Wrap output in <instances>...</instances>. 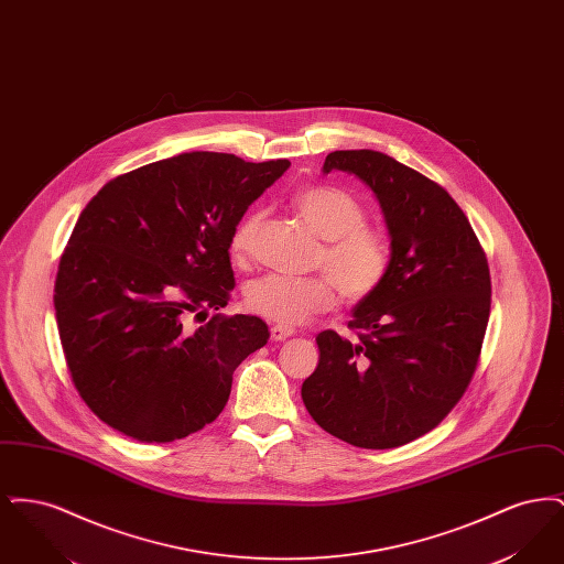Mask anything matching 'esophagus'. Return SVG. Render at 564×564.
Returning <instances> with one entry per match:
<instances>
[{
  "label": "esophagus",
  "instance_id": "34e87169",
  "mask_svg": "<svg viewBox=\"0 0 564 564\" xmlns=\"http://www.w3.org/2000/svg\"><path fill=\"white\" fill-rule=\"evenodd\" d=\"M270 336L274 343H281V340H288L294 336V329L292 327H285V325H272L270 327Z\"/></svg>",
  "mask_w": 564,
  "mask_h": 564
}]
</instances>
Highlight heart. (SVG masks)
Instances as JSON below:
<instances>
[{"label":"heart","mask_w":564,"mask_h":564,"mask_svg":"<svg viewBox=\"0 0 564 564\" xmlns=\"http://www.w3.org/2000/svg\"><path fill=\"white\" fill-rule=\"evenodd\" d=\"M297 217L322 239L315 267L325 274H264L245 288V306L269 322L294 327L329 311L338 292L349 304L378 294L393 267L389 237L366 224L364 205L347 189L311 186L292 200ZM264 214L251 212L232 228L230 253L237 262L251 260Z\"/></svg>","instance_id":"obj_1"}]
</instances>
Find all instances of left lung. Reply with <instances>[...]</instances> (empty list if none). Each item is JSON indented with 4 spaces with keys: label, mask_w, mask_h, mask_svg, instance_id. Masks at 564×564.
<instances>
[{
    "label": "left lung",
    "mask_w": 564,
    "mask_h": 564,
    "mask_svg": "<svg viewBox=\"0 0 564 564\" xmlns=\"http://www.w3.org/2000/svg\"><path fill=\"white\" fill-rule=\"evenodd\" d=\"M370 186L391 235L389 279L352 311L357 340L317 336L302 402L357 448L403 446L437 427L467 391L490 315V270L469 219L440 184L375 150H336L323 173Z\"/></svg>",
    "instance_id": "left-lung-1"
}]
</instances>
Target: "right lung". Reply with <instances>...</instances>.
<instances>
[{
    "instance_id": "add662e5",
    "label": "right lung",
    "mask_w": 564,
    "mask_h": 564,
    "mask_svg": "<svg viewBox=\"0 0 564 564\" xmlns=\"http://www.w3.org/2000/svg\"><path fill=\"white\" fill-rule=\"evenodd\" d=\"M288 166L189 152L113 177L84 207L54 311L72 382L111 430L159 444L203 430L269 343L260 317H207L235 290L232 228Z\"/></svg>"
}]
</instances>
